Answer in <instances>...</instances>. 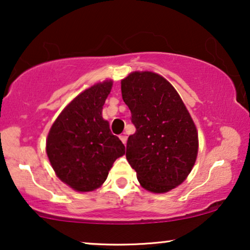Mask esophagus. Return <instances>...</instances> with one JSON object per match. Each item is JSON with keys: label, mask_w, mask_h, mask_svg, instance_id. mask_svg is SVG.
<instances>
[{"label": "esophagus", "mask_w": 250, "mask_h": 250, "mask_svg": "<svg viewBox=\"0 0 250 250\" xmlns=\"http://www.w3.org/2000/svg\"><path fill=\"white\" fill-rule=\"evenodd\" d=\"M120 139H121V142L125 145V143H127V136H125V134H122L120 136Z\"/></svg>", "instance_id": "esophagus-1"}]
</instances>
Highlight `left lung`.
Masks as SVG:
<instances>
[{
    "mask_svg": "<svg viewBox=\"0 0 250 250\" xmlns=\"http://www.w3.org/2000/svg\"><path fill=\"white\" fill-rule=\"evenodd\" d=\"M136 132L125 156L145 189L165 193L181 185L198 155V131L175 88L161 75L134 72L121 81Z\"/></svg>",
    "mask_w": 250,
    "mask_h": 250,
    "instance_id": "1",
    "label": "left lung"
}]
</instances>
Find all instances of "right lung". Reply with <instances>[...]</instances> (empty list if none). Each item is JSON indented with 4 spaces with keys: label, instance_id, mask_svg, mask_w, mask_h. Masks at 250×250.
Masks as SVG:
<instances>
[{
    "label": "right lung",
    "instance_id": "add662e5",
    "mask_svg": "<svg viewBox=\"0 0 250 250\" xmlns=\"http://www.w3.org/2000/svg\"><path fill=\"white\" fill-rule=\"evenodd\" d=\"M112 84L97 83L81 92L59 114L46 138V154L56 175L78 192L98 188L125 152L102 116Z\"/></svg>",
    "mask_w": 250,
    "mask_h": 250
}]
</instances>
